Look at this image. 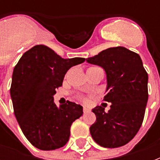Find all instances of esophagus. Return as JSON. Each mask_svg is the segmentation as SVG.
I'll return each instance as SVG.
<instances>
[{
    "label": "esophagus",
    "instance_id": "34e87169",
    "mask_svg": "<svg viewBox=\"0 0 160 160\" xmlns=\"http://www.w3.org/2000/svg\"><path fill=\"white\" fill-rule=\"evenodd\" d=\"M83 112H84V114H86L88 112H90V109H88V108H86V107H84V108H83Z\"/></svg>",
    "mask_w": 160,
    "mask_h": 160
}]
</instances>
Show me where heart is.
<instances>
[{
    "label": "heart",
    "instance_id": "obj_1",
    "mask_svg": "<svg viewBox=\"0 0 160 160\" xmlns=\"http://www.w3.org/2000/svg\"><path fill=\"white\" fill-rule=\"evenodd\" d=\"M85 101H86V102H87V101H88V100H85Z\"/></svg>",
    "mask_w": 160,
    "mask_h": 160
}]
</instances>
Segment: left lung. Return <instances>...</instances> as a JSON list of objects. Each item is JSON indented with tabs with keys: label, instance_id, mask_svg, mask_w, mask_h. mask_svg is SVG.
Here are the masks:
<instances>
[{
	"label": "left lung",
	"instance_id": "obj_1",
	"mask_svg": "<svg viewBox=\"0 0 160 160\" xmlns=\"http://www.w3.org/2000/svg\"><path fill=\"white\" fill-rule=\"evenodd\" d=\"M86 61L105 71L107 94L104 100L111 103L108 112L101 106L92 109L96 121L90 126V134L100 146H123L139 131L149 97L148 74L141 58L118 46L102 51Z\"/></svg>",
	"mask_w": 160,
	"mask_h": 160
}]
</instances>
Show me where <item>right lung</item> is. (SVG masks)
Returning a JSON list of instances; mask_svg holds the SVG:
<instances>
[{"mask_svg": "<svg viewBox=\"0 0 160 160\" xmlns=\"http://www.w3.org/2000/svg\"><path fill=\"white\" fill-rule=\"evenodd\" d=\"M85 60L64 59L47 46L37 45L25 52L14 68L10 90L14 114L24 135L37 149L64 146L71 124L83 114V107L74 102L57 107L54 95L69 69Z\"/></svg>", "mask_w": 160, "mask_h": 160, "instance_id": "right-lung-1", "label": "right lung"}]
</instances>
